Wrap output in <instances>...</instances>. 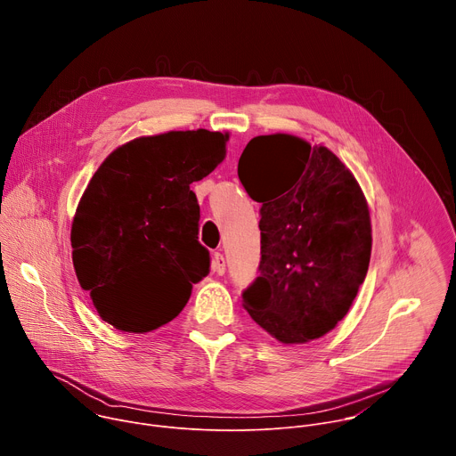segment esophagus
I'll use <instances>...</instances> for the list:
<instances>
[{"label": "esophagus", "instance_id": "34e87169", "mask_svg": "<svg viewBox=\"0 0 456 456\" xmlns=\"http://www.w3.org/2000/svg\"><path fill=\"white\" fill-rule=\"evenodd\" d=\"M211 269L216 276H224L225 274V257L224 254L220 252H215L213 254V259H211Z\"/></svg>", "mask_w": 456, "mask_h": 456}]
</instances>
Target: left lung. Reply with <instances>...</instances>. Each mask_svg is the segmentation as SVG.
I'll return each instance as SVG.
<instances>
[{"mask_svg":"<svg viewBox=\"0 0 456 456\" xmlns=\"http://www.w3.org/2000/svg\"><path fill=\"white\" fill-rule=\"evenodd\" d=\"M238 176L262 204L259 276L241 294L245 310L283 345L322 338L370 265V211L355 176L329 148L287 134L254 137Z\"/></svg>","mask_w":456,"mask_h":456,"instance_id":"1","label":"left lung"}]
</instances>
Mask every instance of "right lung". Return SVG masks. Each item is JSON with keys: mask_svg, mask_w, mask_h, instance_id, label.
I'll return each instance as SVG.
<instances>
[{"mask_svg": "<svg viewBox=\"0 0 456 456\" xmlns=\"http://www.w3.org/2000/svg\"><path fill=\"white\" fill-rule=\"evenodd\" d=\"M229 134L192 129L118 146L85 189L72 259L102 321L144 334L175 319L209 274L200 206L189 185L225 159Z\"/></svg>", "mask_w": 456, "mask_h": 456, "instance_id": "right-lung-1", "label": "right lung"}]
</instances>
